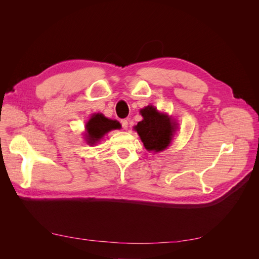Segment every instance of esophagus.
I'll return each mask as SVG.
<instances>
[{"mask_svg":"<svg viewBox=\"0 0 259 259\" xmlns=\"http://www.w3.org/2000/svg\"><path fill=\"white\" fill-rule=\"evenodd\" d=\"M120 124H121V127L124 129H127L128 128V119L127 118H124L120 120Z\"/></svg>","mask_w":259,"mask_h":259,"instance_id":"obj_1","label":"esophagus"}]
</instances>
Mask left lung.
Returning a JSON list of instances; mask_svg holds the SVG:
<instances>
[{
  "instance_id": "8db88e82",
  "label": "left lung",
  "mask_w": 259,
  "mask_h": 259,
  "mask_svg": "<svg viewBox=\"0 0 259 259\" xmlns=\"http://www.w3.org/2000/svg\"><path fill=\"white\" fill-rule=\"evenodd\" d=\"M143 120L134 127L148 151L160 152L169 147L173 134L178 129V124L171 119V116L160 113L153 106H147L141 109Z\"/></svg>"
}]
</instances>
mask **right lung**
Returning a JSON list of instances; mask_svg holds the SVG:
<instances>
[{"instance_id":"obj_1","label":"right lung","mask_w":259,"mask_h":259,"mask_svg":"<svg viewBox=\"0 0 259 259\" xmlns=\"http://www.w3.org/2000/svg\"><path fill=\"white\" fill-rule=\"evenodd\" d=\"M119 128L117 120L109 119L102 113H94L86 122L85 140L88 145L93 146L97 144L106 133Z\"/></svg>"}]
</instances>
